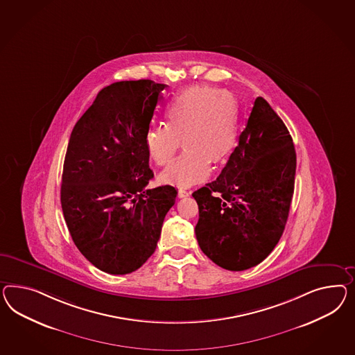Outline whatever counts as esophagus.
<instances>
[{"label": "esophagus", "mask_w": 355, "mask_h": 355, "mask_svg": "<svg viewBox=\"0 0 355 355\" xmlns=\"http://www.w3.org/2000/svg\"><path fill=\"white\" fill-rule=\"evenodd\" d=\"M190 193H191V192L186 191V190H183V189H180V190H178V198H181V199H182V198H187V196H190Z\"/></svg>", "instance_id": "obj_1"}]
</instances>
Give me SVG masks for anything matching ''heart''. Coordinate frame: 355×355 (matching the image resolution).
<instances>
[{"instance_id": "b5f03b06", "label": "heart", "mask_w": 355, "mask_h": 355, "mask_svg": "<svg viewBox=\"0 0 355 355\" xmlns=\"http://www.w3.org/2000/svg\"><path fill=\"white\" fill-rule=\"evenodd\" d=\"M166 126L144 135V148L156 165H166L182 141L184 151L160 174L166 184L189 187L204 181L211 163H227L238 144V108L234 96L211 85L181 92L165 110Z\"/></svg>"}]
</instances>
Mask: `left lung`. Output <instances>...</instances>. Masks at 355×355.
I'll list each match as a JSON object with an SVG mask.
<instances>
[{
    "label": "left lung",
    "mask_w": 355,
    "mask_h": 355,
    "mask_svg": "<svg viewBox=\"0 0 355 355\" xmlns=\"http://www.w3.org/2000/svg\"><path fill=\"white\" fill-rule=\"evenodd\" d=\"M295 174L292 137L259 96L218 178L192 193L199 205L195 234L204 254L231 271L266 259L286 227Z\"/></svg>",
    "instance_id": "obj_1"
}]
</instances>
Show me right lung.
I'll list each match as a JSON object with an SVG mask.
<instances>
[{"mask_svg":"<svg viewBox=\"0 0 355 355\" xmlns=\"http://www.w3.org/2000/svg\"><path fill=\"white\" fill-rule=\"evenodd\" d=\"M165 87L137 80L103 87L69 137L64 220L83 256L108 274L133 272L151 257L175 202L173 186L146 189L153 173L144 135Z\"/></svg>","mask_w":355,"mask_h":355,"instance_id":"right-lung-1","label":"right lung"}]
</instances>
